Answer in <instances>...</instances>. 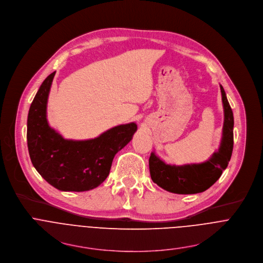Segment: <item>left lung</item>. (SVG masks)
<instances>
[{
    "mask_svg": "<svg viewBox=\"0 0 263 263\" xmlns=\"http://www.w3.org/2000/svg\"><path fill=\"white\" fill-rule=\"evenodd\" d=\"M223 104L224 121L222 138L218 152L203 163L169 165L163 162L155 153L149 157V171L154 183L166 191L177 194H195L206 191L221 176L227 168L233 152V127L234 117L228 102L223 87L220 85Z\"/></svg>",
    "mask_w": 263,
    "mask_h": 263,
    "instance_id": "8db88e82",
    "label": "left lung"
}]
</instances>
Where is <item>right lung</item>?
<instances>
[{
	"mask_svg": "<svg viewBox=\"0 0 263 263\" xmlns=\"http://www.w3.org/2000/svg\"><path fill=\"white\" fill-rule=\"evenodd\" d=\"M55 72L42 83L29 108L27 143L31 162L41 176L62 191H87L109 174L115 155L133 139L135 122L115 126L91 140H67L47 121V102Z\"/></svg>",
	"mask_w": 263,
	"mask_h": 263,
	"instance_id": "add662e5",
	"label": "right lung"
}]
</instances>
